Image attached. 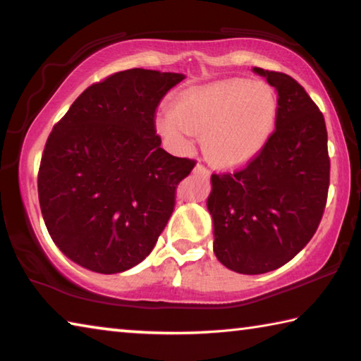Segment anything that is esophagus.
I'll return each instance as SVG.
<instances>
[{"label": "esophagus", "instance_id": "esophagus-1", "mask_svg": "<svg viewBox=\"0 0 361 361\" xmlns=\"http://www.w3.org/2000/svg\"><path fill=\"white\" fill-rule=\"evenodd\" d=\"M194 173H199V175H210V172H209V169H205L204 166H200V164H197V166L194 167Z\"/></svg>", "mask_w": 361, "mask_h": 361}]
</instances>
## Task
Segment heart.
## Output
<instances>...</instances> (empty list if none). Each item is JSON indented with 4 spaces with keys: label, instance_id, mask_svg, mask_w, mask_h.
Returning a JSON list of instances; mask_svg holds the SVG:
<instances>
[{
    "label": "heart",
    "instance_id": "b5f03b06",
    "mask_svg": "<svg viewBox=\"0 0 361 361\" xmlns=\"http://www.w3.org/2000/svg\"><path fill=\"white\" fill-rule=\"evenodd\" d=\"M277 95L271 85L224 79L189 89L157 114V132L185 149L195 133L204 135V154L218 169H240L259 154L277 119Z\"/></svg>",
    "mask_w": 361,
    "mask_h": 361
}]
</instances>
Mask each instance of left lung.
Segmentation results:
<instances>
[{"instance_id":"8db88e82","label":"left lung","mask_w":361,"mask_h":361,"mask_svg":"<svg viewBox=\"0 0 361 361\" xmlns=\"http://www.w3.org/2000/svg\"><path fill=\"white\" fill-rule=\"evenodd\" d=\"M277 90L276 130L248 166L212 175L213 252L231 271L282 267L312 239L329 186L328 133L319 106L283 73L255 68Z\"/></svg>"}]
</instances>
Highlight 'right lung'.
Wrapping results in <instances>:
<instances>
[{"instance_id": "right-lung-1", "label": "right lung", "mask_w": 361, "mask_h": 361, "mask_svg": "<svg viewBox=\"0 0 361 361\" xmlns=\"http://www.w3.org/2000/svg\"><path fill=\"white\" fill-rule=\"evenodd\" d=\"M186 76L132 68L92 84L47 138L38 173L41 213L66 258L118 274L154 248L194 161L161 148L154 113Z\"/></svg>"}]
</instances>
